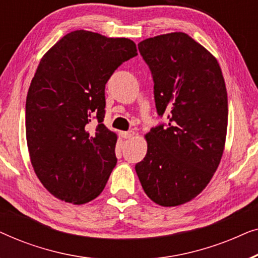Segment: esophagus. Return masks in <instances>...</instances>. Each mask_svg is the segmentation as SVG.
Here are the masks:
<instances>
[{"label": "esophagus", "instance_id": "34e87169", "mask_svg": "<svg viewBox=\"0 0 258 258\" xmlns=\"http://www.w3.org/2000/svg\"><path fill=\"white\" fill-rule=\"evenodd\" d=\"M134 135H135V133H134L133 130H129V132H121V136L125 140L132 139V137H134Z\"/></svg>", "mask_w": 258, "mask_h": 258}]
</instances>
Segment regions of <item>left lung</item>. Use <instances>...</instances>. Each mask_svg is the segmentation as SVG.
Returning a JSON list of instances; mask_svg holds the SVG:
<instances>
[{
	"label": "left lung",
	"instance_id": "1",
	"mask_svg": "<svg viewBox=\"0 0 258 258\" xmlns=\"http://www.w3.org/2000/svg\"><path fill=\"white\" fill-rule=\"evenodd\" d=\"M139 50L154 79L158 115L169 123L147 134L148 150L135 170L158 206L184 204L217 170L228 128V95L213 54L185 33L147 38Z\"/></svg>",
	"mask_w": 258,
	"mask_h": 258
}]
</instances>
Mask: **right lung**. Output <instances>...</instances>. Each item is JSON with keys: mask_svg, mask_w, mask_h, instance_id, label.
Returning <instances> with one entry per match:
<instances>
[{"mask_svg": "<svg viewBox=\"0 0 258 258\" xmlns=\"http://www.w3.org/2000/svg\"><path fill=\"white\" fill-rule=\"evenodd\" d=\"M136 55L129 38L75 30L41 58L27 95L26 136L35 174L56 199L84 204L103 191L117 162V135L102 123L105 83Z\"/></svg>", "mask_w": 258, "mask_h": 258, "instance_id": "right-lung-1", "label": "right lung"}]
</instances>
